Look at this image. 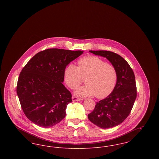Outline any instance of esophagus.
I'll use <instances>...</instances> for the list:
<instances>
[{
    "instance_id": "1",
    "label": "esophagus",
    "mask_w": 159,
    "mask_h": 159,
    "mask_svg": "<svg viewBox=\"0 0 159 159\" xmlns=\"http://www.w3.org/2000/svg\"><path fill=\"white\" fill-rule=\"evenodd\" d=\"M72 100H73V101H82L83 100V99L80 98H77V97H72Z\"/></svg>"
}]
</instances>
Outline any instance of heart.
<instances>
[{
	"label": "heart",
	"instance_id": "obj_1",
	"mask_svg": "<svg viewBox=\"0 0 159 159\" xmlns=\"http://www.w3.org/2000/svg\"><path fill=\"white\" fill-rule=\"evenodd\" d=\"M117 71L113 66L97 56H88L79 60L77 67L68 64L64 70L65 82L75 89L85 77L86 84L77 88L75 94L85 97L95 95L104 98L113 91L117 80Z\"/></svg>",
	"mask_w": 159,
	"mask_h": 159
}]
</instances>
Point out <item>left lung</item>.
<instances>
[{"label": "left lung", "instance_id": "left-lung-1", "mask_svg": "<svg viewBox=\"0 0 159 159\" xmlns=\"http://www.w3.org/2000/svg\"><path fill=\"white\" fill-rule=\"evenodd\" d=\"M106 58L117 71V80L112 92L97 102L88 114L90 121L102 129L113 128L124 121L130 113L136 98L135 77L128 62L120 55L107 51H89Z\"/></svg>", "mask_w": 159, "mask_h": 159}]
</instances>
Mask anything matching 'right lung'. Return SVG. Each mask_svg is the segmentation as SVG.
<instances>
[{
  "mask_svg": "<svg viewBox=\"0 0 159 159\" xmlns=\"http://www.w3.org/2000/svg\"><path fill=\"white\" fill-rule=\"evenodd\" d=\"M82 53L81 51L48 49L36 53L23 68L16 93L23 112L33 123L50 128L66 117L72 96L62 84L64 70Z\"/></svg>",
  "mask_w": 159,
  "mask_h": 159,
  "instance_id": "obj_1",
  "label": "right lung"
}]
</instances>
